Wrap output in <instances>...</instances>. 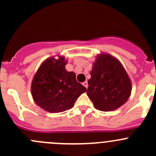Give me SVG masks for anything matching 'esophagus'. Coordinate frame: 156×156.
Masks as SVG:
<instances>
[{"label":"esophagus","instance_id":"34e87169","mask_svg":"<svg viewBox=\"0 0 156 156\" xmlns=\"http://www.w3.org/2000/svg\"><path fill=\"white\" fill-rule=\"evenodd\" d=\"M82 84H83V85H84V87H85L86 88H87V87H88L87 81H84V82H83V83H82Z\"/></svg>","mask_w":156,"mask_h":156}]
</instances>
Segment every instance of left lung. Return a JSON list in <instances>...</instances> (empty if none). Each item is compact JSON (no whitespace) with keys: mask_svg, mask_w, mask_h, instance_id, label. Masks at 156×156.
<instances>
[{"mask_svg":"<svg viewBox=\"0 0 156 156\" xmlns=\"http://www.w3.org/2000/svg\"><path fill=\"white\" fill-rule=\"evenodd\" d=\"M90 75L87 94L97 109L112 111L127 101L131 94V81L122 64L114 56L99 54Z\"/></svg>","mask_w":156,"mask_h":156,"instance_id":"obj_1","label":"left lung"}]
</instances>
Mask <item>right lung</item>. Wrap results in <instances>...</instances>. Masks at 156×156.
I'll return each instance as SVG.
<instances>
[{
  "label": "right lung",
  "mask_w": 156,
  "mask_h": 156,
  "mask_svg": "<svg viewBox=\"0 0 156 156\" xmlns=\"http://www.w3.org/2000/svg\"><path fill=\"white\" fill-rule=\"evenodd\" d=\"M67 61L63 56L48 58L40 66L31 82V91L36 104L52 113L62 112L73 107L85 87L76 81L73 72L65 66Z\"/></svg>",
  "instance_id": "1"
}]
</instances>
